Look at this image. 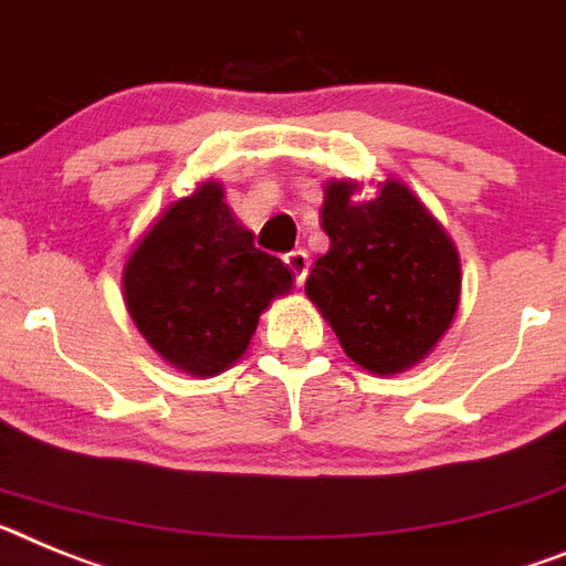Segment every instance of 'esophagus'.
I'll list each match as a JSON object with an SVG mask.
<instances>
[{
	"label": "esophagus",
	"instance_id": "1",
	"mask_svg": "<svg viewBox=\"0 0 566 566\" xmlns=\"http://www.w3.org/2000/svg\"><path fill=\"white\" fill-rule=\"evenodd\" d=\"M284 264L293 270V276H296L298 284L307 279V268H311V259H307V253H304V250H293V253L284 255Z\"/></svg>",
	"mask_w": 566,
	"mask_h": 566
}]
</instances>
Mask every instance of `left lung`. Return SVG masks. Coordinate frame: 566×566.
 <instances>
[{"label":"left lung","instance_id":"left-lung-1","mask_svg":"<svg viewBox=\"0 0 566 566\" xmlns=\"http://www.w3.org/2000/svg\"><path fill=\"white\" fill-rule=\"evenodd\" d=\"M361 190V181H327L322 228L331 250L316 259L304 293L358 367L396 376L419 365L450 331L461 259L407 185L378 181L370 199H358Z\"/></svg>","mask_w":566,"mask_h":566}]
</instances>
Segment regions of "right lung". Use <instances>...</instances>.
<instances>
[{
    "instance_id": "obj_1",
    "label": "right lung",
    "mask_w": 566,
    "mask_h": 566,
    "mask_svg": "<svg viewBox=\"0 0 566 566\" xmlns=\"http://www.w3.org/2000/svg\"><path fill=\"white\" fill-rule=\"evenodd\" d=\"M290 290V270L255 248L219 181H201L165 208L122 270L125 307L145 342L196 378L233 367L259 316Z\"/></svg>"
}]
</instances>
